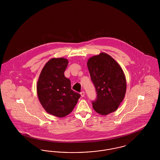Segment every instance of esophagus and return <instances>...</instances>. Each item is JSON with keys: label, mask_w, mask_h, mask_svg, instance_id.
<instances>
[{"label": "esophagus", "mask_w": 160, "mask_h": 160, "mask_svg": "<svg viewBox=\"0 0 160 160\" xmlns=\"http://www.w3.org/2000/svg\"><path fill=\"white\" fill-rule=\"evenodd\" d=\"M85 93L84 91H82V92H80V94H81V96H82V97H85Z\"/></svg>", "instance_id": "34e87169"}]
</instances>
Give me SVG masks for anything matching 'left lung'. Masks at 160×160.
Here are the masks:
<instances>
[{"mask_svg":"<svg viewBox=\"0 0 160 160\" xmlns=\"http://www.w3.org/2000/svg\"><path fill=\"white\" fill-rule=\"evenodd\" d=\"M87 66L97 92V98L92 102L94 110L102 115L115 111L126 92L122 69L110 55L103 52L91 57Z\"/></svg>","mask_w":160,"mask_h":160,"instance_id":"left-lung-1","label":"left lung"}]
</instances>
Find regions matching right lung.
Here are the masks:
<instances>
[{
	"label": "right lung",
	"mask_w": 160,
	"mask_h": 160,
	"mask_svg": "<svg viewBox=\"0 0 160 160\" xmlns=\"http://www.w3.org/2000/svg\"><path fill=\"white\" fill-rule=\"evenodd\" d=\"M68 60L53 58L42 68L37 83V94L42 107L58 118L69 114L76 105L80 94L71 89V81L64 76Z\"/></svg>",
	"instance_id": "right-lung-1"
}]
</instances>
